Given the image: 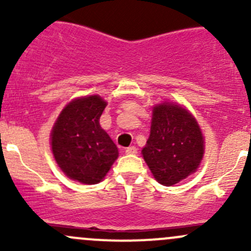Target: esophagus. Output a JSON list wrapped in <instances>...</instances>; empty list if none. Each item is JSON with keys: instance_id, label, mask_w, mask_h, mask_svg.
I'll return each mask as SVG.
<instances>
[{"instance_id": "esophagus-1", "label": "esophagus", "mask_w": 251, "mask_h": 251, "mask_svg": "<svg viewBox=\"0 0 251 251\" xmlns=\"http://www.w3.org/2000/svg\"><path fill=\"white\" fill-rule=\"evenodd\" d=\"M125 153L128 154V155H135V154H137V148L136 147H127V148L125 149Z\"/></svg>"}]
</instances>
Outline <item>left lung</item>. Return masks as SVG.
I'll return each mask as SVG.
<instances>
[{"label": "left lung", "instance_id": "8db88e82", "mask_svg": "<svg viewBox=\"0 0 251 251\" xmlns=\"http://www.w3.org/2000/svg\"><path fill=\"white\" fill-rule=\"evenodd\" d=\"M203 154V133L186 108L171 102L153 108L151 135L142 155L159 183L174 186L194 174Z\"/></svg>", "mask_w": 251, "mask_h": 251}]
</instances>
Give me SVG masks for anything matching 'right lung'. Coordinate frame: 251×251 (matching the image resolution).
<instances>
[{
    "label": "right lung",
    "instance_id": "add662e5",
    "mask_svg": "<svg viewBox=\"0 0 251 251\" xmlns=\"http://www.w3.org/2000/svg\"><path fill=\"white\" fill-rule=\"evenodd\" d=\"M105 107L97 95L76 98L65 105L50 132L58 166L80 183L100 182L118 159V147L100 125Z\"/></svg>",
    "mask_w": 251,
    "mask_h": 251
}]
</instances>
